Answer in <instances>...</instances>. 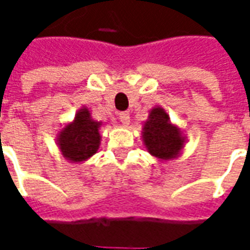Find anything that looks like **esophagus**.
Wrapping results in <instances>:
<instances>
[{
  "label": "esophagus",
  "instance_id": "obj_1",
  "mask_svg": "<svg viewBox=\"0 0 250 250\" xmlns=\"http://www.w3.org/2000/svg\"><path fill=\"white\" fill-rule=\"evenodd\" d=\"M119 120L123 125H130V114L128 112H122V114H119Z\"/></svg>",
  "mask_w": 250,
  "mask_h": 250
}]
</instances>
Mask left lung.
Segmentation results:
<instances>
[{
    "label": "left lung",
    "mask_w": 250,
    "mask_h": 250,
    "mask_svg": "<svg viewBox=\"0 0 250 250\" xmlns=\"http://www.w3.org/2000/svg\"><path fill=\"white\" fill-rule=\"evenodd\" d=\"M142 139L148 154L161 162L177 159L188 142L184 131L174 125L166 109L161 105H155L148 111V118L142 128Z\"/></svg>",
    "instance_id": "left-lung-1"
}]
</instances>
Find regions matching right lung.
Here are the masks:
<instances>
[{
  "instance_id": "1",
  "label": "right lung",
  "mask_w": 250,
  "mask_h": 250,
  "mask_svg": "<svg viewBox=\"0 0 250 250\" xmlns=\"http://www.w3.org/2000/svg\"><path fill=\"white\" fill-rule=\"evenodd\" d=\"M102 122L92 119L87 107L77 109L75 119L62 125L56 135V145L62 155L71 163H83L99 150Z\"/></svg>"
}]
</instances>
